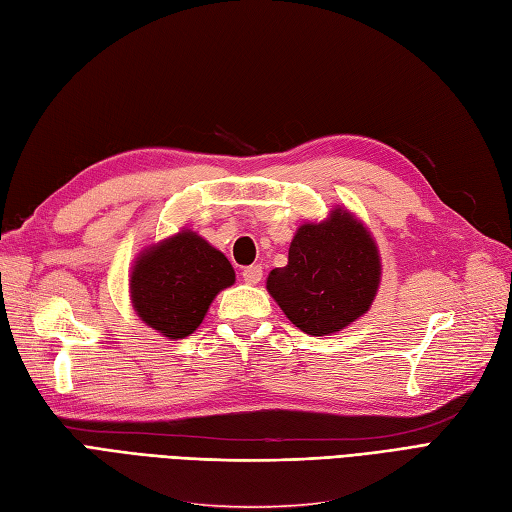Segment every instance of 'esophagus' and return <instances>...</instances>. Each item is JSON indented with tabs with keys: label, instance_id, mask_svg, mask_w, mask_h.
Instances as JSON below:
<instances>
[{
	"label": "esophagus",
	"instance_id": "esophagus-1",
	"mask_svg": "<svg viewBox=\"0 0 512 512\" xmlns=\"http://www.w3.org/2000/svg\"><path fill=\"white\" fill-rule=\"evenodd\" d=\"M242 277H244V281L248 285H255V283L261 281V277H264V270H261V266H257V264L255 266H248V268H244Z\"/></svg>",
	"mask_w": 512,
	"mask_h": 512
}]
</instances>
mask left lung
Here are the masks:
<instances>
[{
    "label": "left lung",
    "mask_w": 512,
    "mask_h": 512,
    "mask_svg": "<svg viewBox=\"0 0 512 512\" xmlns=\"http://www.w3.org/2000/svg\"><path fill=\"white\" fill-rule=\"evenodd\" d=\"M382 283V257L373 233L347 207L296 229L288 264L270 270L266 290L294 327L331 336L362 318Z\"/></svg>",
    "instance_id": "8db88e82"
}]
</instances>
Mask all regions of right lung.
Segmentation results:
<instances>
[{
    "label": "right lung",
    "instance_id": "1",
    "mask_svg": "<svg viewBox=\"0 0 512 512\" xmlns=\"http://www.w3.org/2000/svg\"><path fill=\"white\" fill-rule=\"evenodd\" d=\"M235 283L231 261L192 229L154 242L130 268L128 294L135 314L168 340L200 327L213 299Z\"/></svg>",
    "mask_w": 512,
    "mask_h": 512
}]
</instances>
